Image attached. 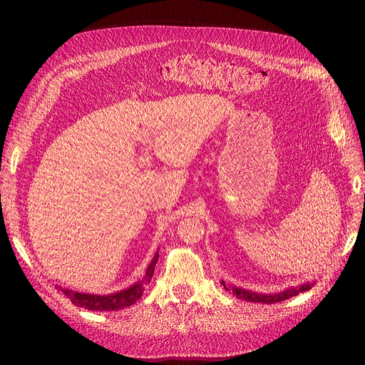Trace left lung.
I'll return each mask as SVG.
<instances>
[{"label": "left lung", "mask_w": 365, "mask_h": 365, "mask_svg": "<svg viewBox=\"0 0 365 365\" xmlns=\"http://www.w3.org/2000/svg\"><path fill=\"white\" fill-rule=\"evenodd\" d=\"M224 283V282H222ZM224 288L225 291L231 292L233 295L239 297L240 300H245V302H254V303H264V304H272V303H279V302H283L286 300V298H291L294 295H297L298 292L302 291H306L311 288L309 284H303L300 286V288H292V289H286L280 294H274V295H264V294H256V292H250V291H245V289H240V288H231V286L225 284L224 283Z\"/></svg>", "instance_id": "8db88e82"}]
</instances>
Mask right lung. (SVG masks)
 Masks as SVG:
<instances>
[{
  "label": "right lung",
  "mask_w": 365,
  "mask_h": 365,
  "mask_svg": "<svg viewBox=\"0 0 365 365\" xmlns=\"http://www.w3.org/2000/svg\"><path fill=\"white\" fill-rule=\"evenodd\" d=\"M157 260H158V252L153 256L143 280L135 283L134 286H130V288H128L125 291H120L117 294L90 295V294L73 292L70 289H62V292H63V295H67V298L68 300H71V303L74 306L85 307V309H88V311H118V309H123V307L134 304L141 297L143 291H145V284L150 283V280L153 277V269H155Z\"/></svg>",
  "instance_id": "obj_1"
}]
</instances>
